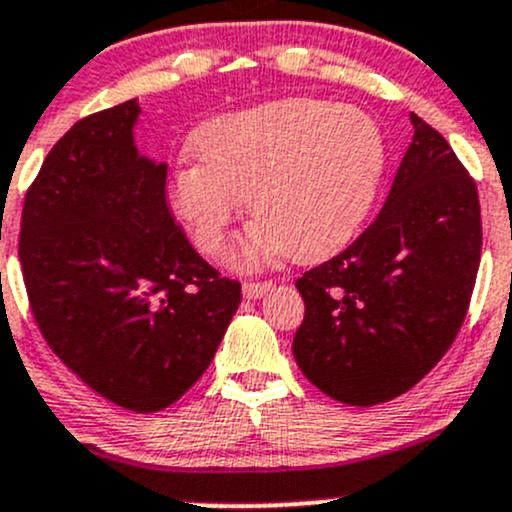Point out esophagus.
<instances>
[{
    "instance_id": "esophagus-1",
    "label": "esophagus",
    "mask_w": 512,
    "mask_h": 512,
    "mask_svg": "<svg viewBox=\"0 0 512 512\" xmlns=\"http://www.w3.org/2000/svg\"><path fill=\"white\" fill-rule=\"evenodd\" d=\"M272 289H275V282L272 280L245 282V285H242V294H245L247 299H260V297H265V294H270Z\"/></svg>"
}]
</instances>
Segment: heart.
I'll return each mask as SVG.
<instances>
[{"label": "heart", "mask_w": 512, "mask_h": 512, "mask_svg": "<svg viewBox=\"0 0 512 512\" xmlns=\"http://www.w3.org/2000/svg\"><path fill=\"white\" fill-rule=\"evenodd\" d=\"M200 163L170 173V205L205 255L223 247L240 198L257 223L232 242V267L289 255L322 260L364 223L386 163L384 133L366 111L292 96L223 113L193 136Z\"/></svg>", "instance_id": "1"}]
</instances>
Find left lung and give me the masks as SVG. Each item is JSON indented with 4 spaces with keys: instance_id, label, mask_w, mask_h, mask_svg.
I'll return each instance as SVG.
<instances>
[{
    "instance_id": "1",
    "label": "left lung",
    "mask_w": 512,
    "mask_h": 512,
    "mask_svg": "<svg viewBox=\"0 0 512 512\" xmlns=\"http://www.w3.org/2000/svg\"><path fill=\"white\" fill-rule=\"evenodd\" d=\"M414 141L376 220L297 280L302 374L349 406L416 386L461 332L480 265V203L446 138L411 113Z\"/></svg>"
}]
</instances>
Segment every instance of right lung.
<instances>
[{
	"label": "right lung",
	"mask_w": 512,
	"mask_h": 512,
	"mask_svg": "<svg viewBox=\"0 0 512 512\" xmlns=\"http://www.w3.org/2000/svg\"><path fill=\"white\" fill-rule=\"evenodd\" d=\"M136 98L59 138L29 185L19 260L41 337L81 381L138 414L168 409L213 361L242 292L193 250L138 156Z\"/></svg>",
	"instance_id": "obj_1"
}]
</instances>
